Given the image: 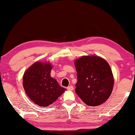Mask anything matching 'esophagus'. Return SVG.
<instances>
[{
	"label": "esophagus",
	"mask_w": 135,
	"mask_h": 135,
	"mask_svg": "<svg viewBox=\"0 0 135 135\" xmlns=\"http://www.w3.org/2000/svg\"><path fill=\"white\" fill-rule=\"evenodd\" d=\"M67 89L68 90H73V89H74V88H73V86H68Z\"/></svg>",
	"instance_id": "1"
}]
</instances>
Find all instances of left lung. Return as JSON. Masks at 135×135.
I'll return each mask as SVG.
<instances>
[{"instance_id":"1","label":"left lung","mask_w":135,"mask_h":135,"mask_svg":"<svg viewBox=\"0 0 135 135\" xmlns=\"http://www.w3.org/2000/svg\"><path fill=\"white\" fill-rule=\"evenodd\" d=\"M77 82L76 92L86 105H99L108 99L114 86L110 66L96 56H83L75 62Z\"/></svg>"}]
</instances>
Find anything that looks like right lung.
I'll return each instance as SVG.
<instances>
[{
	"label": "right lung",
	"mask_w": 135,
	"mask_h": 135,
	"mask_svg": "<svg viewBox=\"0 0 135 135\" xmlns=\"http://www.w3.org/2000/svg\"><path fill=\"white\" fill-rule=\"evenodd\" d=\"M51 68L49 63L36 62L24 74V90L32 101L39 106L51 105L65 90L51 77Z\"/></svg>",
	"instance_id": "right-lung-1"
}]
</instances>
